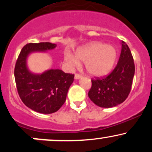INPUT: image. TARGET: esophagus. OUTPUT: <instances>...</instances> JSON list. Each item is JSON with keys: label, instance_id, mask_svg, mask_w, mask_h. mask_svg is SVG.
I'll return each instance as SVG.
<instances>
[{"label": "esophagus", "instance_id": "34e87169", "mask_svg": "<svg viewBox=\"0 0 152 152\" xmlns=\"http://www.w3.org/2000/svg\"><path fill=\"white\" fill-rule=\"evenodd\" d=\"M82 77V76L81 74H75V79H79V78H81Z\"/></svg>", "mask_w": 152, "mask_h": 152}]
</instances>
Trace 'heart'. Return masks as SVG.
Returning a JSON list of instances; mask_svg holds the SVG:
<instances>
[{
    "label": "heart",
    "mask_w": 152,
    "mask_h": 152,
    "mask_svg": "<svg viewBox=\"0 0 152 152\" xmlns=\"http://www.w3.org/2000/svg\"><path fill=\"white\" fill-rule=\"evenodd\" d=\"M76 57L67 55L66 61L71 66H78L79 60L84 62L88 74L94 76H104L114 69L118 58V50L114 46L94 42L82 47L76 52Z\"/></svg>",
    "instance_id": "b5f03b06"
}]
</instances>
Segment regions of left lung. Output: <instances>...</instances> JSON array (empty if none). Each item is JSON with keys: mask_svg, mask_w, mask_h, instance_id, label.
Segmentation results:
<instances>
[{"mask_svg": "<svg viewBox=\"0 0 152 152\" xmlns=\"http://www.w3.org/2000/svg\"><path fill=\"white\" fill-rule=\"evenodd\" d=\"M121 51L117 65L112 72L104 78L91 79L88 97L96 105L111 108L121 104L130 93L135 66L131 50L121 41Z\"/></svg>", "mask_w": 152, "mask_h": 152, "instance_id": "8db88e82", "label": "left lung"}]
</instances>
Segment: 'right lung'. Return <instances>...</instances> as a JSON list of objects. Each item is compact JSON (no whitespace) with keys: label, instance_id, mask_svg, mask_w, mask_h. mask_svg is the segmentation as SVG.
I'll return each instance as SVG.
<instances>
[{"label":"right lung","instance_id":"obj_1","mask_svg":"<svg viewBox=\"0 0 152 152\" xmlns=\"http://www.w3.org/2000/svg\"><path fill=\"white\" fill-rule=\"evenodd\" d=\"M56 47V44L49 42L28 43L20 50L15 63L14 76L19 96L26 106L41 114H52L61 107L74 75L60 69L33 74L28 69L26 61L33 52L46 51Z\"/></svg>","mask_w":152,"mask_h":152}]
</instances>
